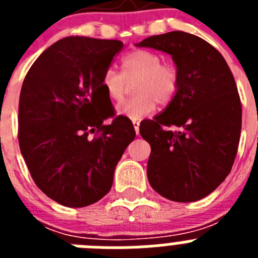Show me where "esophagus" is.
I'll return each instance as SVG.
<instances>
[{
  "label": "esophagus",
  "mask_w": 258,
  "mask_h": 258,
  "mask_svg": "<svg viewBox=\"0 0 258 258\" xmlns=\"http://www.w3.org/2000/svg\"><path fill=\"white\" fill-rule=\"evenodd\" d=\"M132 122H133V126H134V129H136V133L138 134V133H140V124H141V122L138 121V120H132Z\"/></svg>",
  "instance_id": "obj_1"
}]
</instances>
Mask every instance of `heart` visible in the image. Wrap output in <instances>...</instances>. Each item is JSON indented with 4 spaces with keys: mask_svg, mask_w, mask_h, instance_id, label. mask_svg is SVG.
Wrapping results in <instances>:
<instances>
[{
    "mask_svg": "<svg viewBox=\"0 0 258 258\" xmlns=\"http://www.w3.org/2000/svg\"><path fill=\"white\" fill-rule=\"evenodd\" d=\"M122 74L113 68L104 71L101 89L112 102H121L126 83H133V98L117 107L118 115L140 120L154 112L156 106H168L178 93L181 77L177 67L161 63V56L150 50L137 49L121 59Z\"/></svg>",
    "mask_w": 258,
    "mask_h": 258,
    "instance_id": "1",
    "label": "heart"
}]
</instances>
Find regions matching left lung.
<instances>
[{
    "instance_id": "obj_1",
    "label": "left lung",
    "mask_w": 258,
    "mask_h": 258,
    "mask_svg": "<svg viewBox=\"0 0 258 258\" xmlns=\"http://www.w3.org/2000/svg\"><path fill=\"white\" fill-rule=\"evenodd\" d=\"M172 55L179 72L178 93L140 133L151 146L147 178L166 199L190 203L225 181L238 151L241 104L231 71L203 38L174 31L137 44Z\"/></svg>"
}]
</instances>
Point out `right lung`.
<instances>
[{
  "label": "right lung",
  "mask_w": 258,
  "mask_h": 258,
  "mask_svg": "<svg viewBox=\"0 0 258 258\" xmlns=\"http://www.w3.org/2000/svg\"><path fill=\"white\" fill-rule=\"evenodd\" d=\"M124 44L70 36L47 47L29 68L19 99V138L32 178L45 195L81 208L108 194L113 173L136 131L113 117L101 89L104 71ZM90 133L98 136L93 140Z\"/></svg>",
  "instance_id": "right-lung-1"
}]
</instances>
